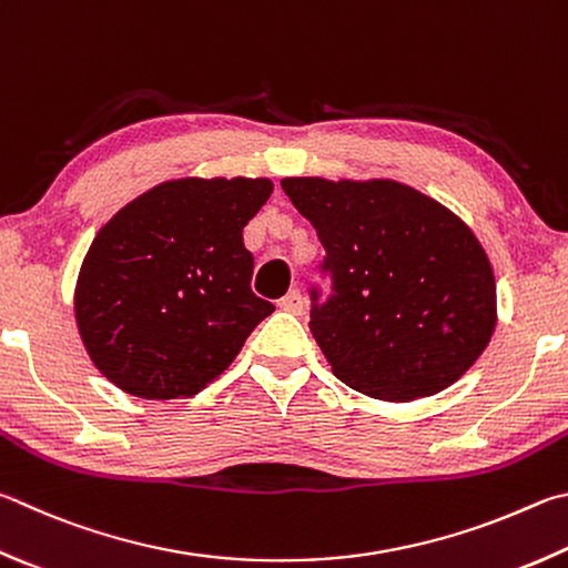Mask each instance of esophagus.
Here are the masks:
<instances>
[{"label":"esophagus","instance_id":"obj_1","mask_svg":"<svg viewBox=\"0 0 568 568\" xmlns=\"http://www.w3.org/2000/svg\"><path fill=\"white\" fill-rule=\"evenodd\" d=\"M281 311L291 313V315H303L305 301H303L301 291H291V293H287V295L283 297V301H281Z\"/></svg>","mask_w":568,"mask_h":568}]
</instances>
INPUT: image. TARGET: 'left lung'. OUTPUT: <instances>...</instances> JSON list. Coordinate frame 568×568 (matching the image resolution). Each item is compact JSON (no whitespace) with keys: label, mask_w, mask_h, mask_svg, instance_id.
Returning <instances> with one entry per match:
<instances>
[{"label":"left lung","mask_w":568,"mask_h":568,"mask_svg":"<svg viewBox=\"0 0 568 568\" xmlns=\"http://www.w3.org/2000/svg\"><path fill=\"white\" fill-rule=\"evenodd\" d=\"M281 185L327 253L335 295L313 307L311 329L333 375L385 402L455 385L497 327V281L469 225L392 179Z\"/></svg>","instance_id":"obj_1"}]
</instances>
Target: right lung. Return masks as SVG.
I'll return each instance as SVG.
<instances>
[{"mask_svg": "<svg viewBox=\"0 0 568 568\" xmlns=\"http://www.w3.org/2000/svg\"><path fill=\"white\" fill-rule=\"evenodd\" d=\"M271 179H176L111 215L81 263L74 317L91 363L143 399L211 385L273 305L251 291L243 229Z\"/></svg>", "mask_w": 568, "mask_h": 568, "instance_id": "1", "label": "right lung"}]
</instances>
